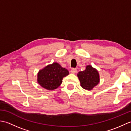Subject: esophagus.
<instances>
[{
    "instance_id": "obj_1",
    "label": "esophagus",
    "mask_w": 131,
    "mask_h": 131,
    "mask_svg": "<svg viewBox=\"0 0 131 131\" xmlns=\"http://www.w3.org/2000/svg\"><path fill=\"white\" fill-rule=\"evenodd\" d=\"M70 72H71V73H72V74H75V73H77V69H75V68H72V69H71Z\"/></svg>"
}]
</instances>
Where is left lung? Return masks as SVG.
<instances>
[{"label": "left lung", "instance_id": "left-lung-1", "mask_svg": "<svg viewBox=\"0 0 131 131\" xmlns=\"http://www.w3.org/2000/svg\"><path fill=\"white\" fill-rule=\"evenodd\" d=\"M78 77L80 80V85L87 90H92L100 82L99 72L91 65L86 66L84 71H79Z\"/></svg>", "mask_w": 131, "mask_h": 131}]
</instances>
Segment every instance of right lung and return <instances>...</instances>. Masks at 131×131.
<instances>
[{
    "mask_svg": "<svg viewBox=\"0 0 131 131\" xmlns=\"http://www.w3.org/2000/svg\"><path fill=\"white\" fill-rule=\"evenodd\" d=\"M69 74V71L57 62L48 65L38 73V83L48 90H54L62 82V79Z\"/></svg>",
    "mask_w": 131,
    "mask_h": 131,
    "instance_id": "add662e5",
    "label": "right lung"
}]
</instances>
